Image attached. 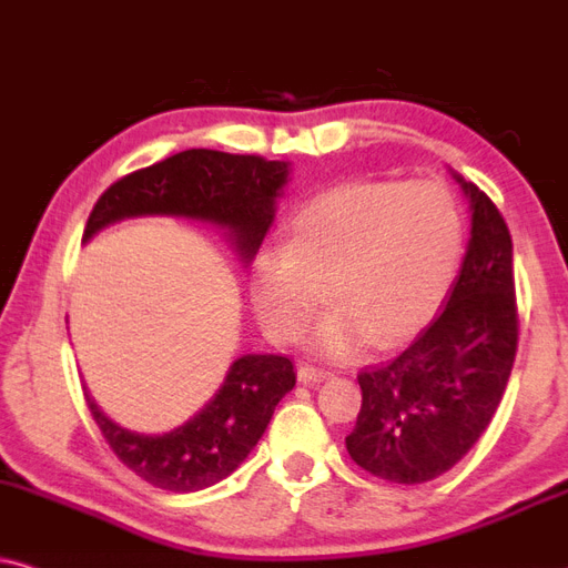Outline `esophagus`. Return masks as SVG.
Instances as JSON below:
<instances>
[{"label":"esophagus","mask_w":568,"mask_h":568,"mask_svg":"<svg viewBox=\"0 0 568 568\" xmlns=\"http://www.w3.org/2000/svg\"><path fill=\"white\" fill-rule=\"evenodd\" d=\"M327 377H333V375H329V372H327V369H317V367H308V364H306V367H301V369H298V379H301V383H304V385H312V383H322V379H327Z\"/></svg>","instance_id":"1"}]
</instances>
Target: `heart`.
Segmentation results:
<instances>
[{
    "label": "heart",
    "instance_id": "1",
    "mask_svg": "<svg viewBox=\"0 0 568 568\" xmlns=\"http://www.w3.org/2000/svg\"><path fill=\"white\" fill-rule=\"evenodd\" d=\"M462 254L464 217L443 183H346L306 201L283 248L256 256L251 301L277 343H296L327 298L320 354L393 348L429 325Z\"/></svg>",
    "mask_w": 568,
    "mask_h": 568
}]
</instances>
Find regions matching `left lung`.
<instances>
[{
	"label": "left lung",
	"instance_id": "1",
	"mask_svg": "<svg viewBox=\"0 0 568 568\" xmlns=\"http://www.w3.org/2000/svg\"><path fill=\"white\" fill-rule=\"evenodd\" d=\"M454 178L471 206V239L445 308L393 362L358 372L362 408L346 448L369 475L422 485L469 454L511 377L519 312L514 246L485 191Z\"/></svg>",
	"mask_w": 568,
	"mask_h": 568
}]
</instances>
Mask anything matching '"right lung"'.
Masks as SVG:
<instances>
[{
  "label": "right lung",
  "instance_id": "add662e5",
  "mask_svg": "<svg viewBox=\"0 0 568 568\" xmlns=\"http://www.w3.org/2000/svg\"><path fill=\"white\" fill-rule=\"evenodd\" d=\"M285 183L288 162L189 149L112 183L93 204L83 241L125 217L172 214L225 227L241 262L248 264L275 220V199ZM293 385L296 372L288 356L246 354L235 358L210 404L164 435H139L114 425L89 393L85 404L128 469L160 490L193 493L239 469Z\"/></svg>",
  "mask_w": 568,
  "mask_h": 568
}]
</instances>
